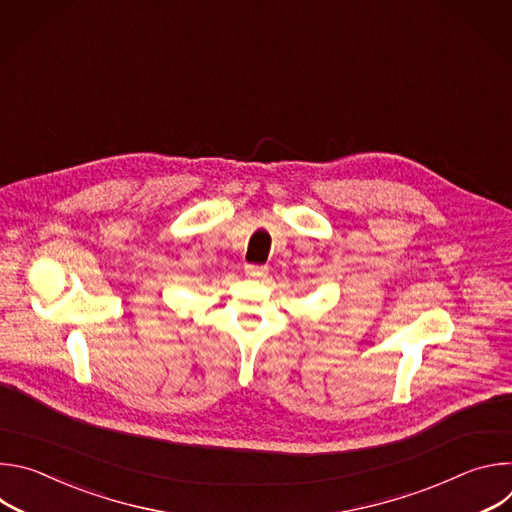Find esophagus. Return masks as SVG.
<instances>
[{"mask_svg":"<svg viewBox=\"0 0 512 512\" xmlns=\"http://www.w3.org/2000/svg\"><path fill=\"white\" fill-rule=\"evenodd\" d=\"M245 273H247L249 277L259 279V277L265 275V267H263V265H255V263H247V265H245Z\"/></svg>","mask_w":512,"mask_h":512,"instance_id":"1","label":"esophagus"}]
</instances>
